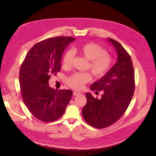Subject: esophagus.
I'll list each match as a JSON object with an SVG mask.
<instances>
[{
    "mask_svg": "<svg viewBox=\"0 0 156 156\" xmlns=\"http://www.w3.org/2000/svg\"><path fill=\"white\" fill-rule=\"evenodd\" d=\"M73 96H78V95L81 94V93H80V92H79V91H73Z\"/></svg>",
    "mask_w": 156,
    "mask_h": 156,
    "instance_id": "esophagus-1",
    "label": "esophagus"
}]
</instances>
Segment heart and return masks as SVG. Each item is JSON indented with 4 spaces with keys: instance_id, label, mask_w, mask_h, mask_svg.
<instances>
[{
    "instance_id": "1",
    "label": "heart",
    "mask_w": 156,
    "mask_h": 156,
    "mask_svg": "<svg viewBox=\"0 0 156 156\" xmlns=\"http://www.w3.org/2000/svg\"><path fill=\"white\" fill-rule=\"evenodd\" d=\"M74 53H78L81 56L89 60L88 68L93 75L98 78H102L109 72L113 58L112 55L98 44L94 43H85L77 47H74L72 51H66L62 58V65L65 67L72 66ZM91 79V75L89 72H76L67 79V83L71 87L75 89L83 88L85 83Z\"/></svg>"
}]
</instances>
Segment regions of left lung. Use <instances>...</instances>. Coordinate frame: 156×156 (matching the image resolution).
I'll return each instance as SVG.
<instances>
[{
  "label": "left lung",
  "mask_w": 156,
  "mask_h": 156,
  "mask_svg": "<svg viewBox=\"0 0 156 156\" xmlns=\"http://www.w3.org/2000/svg\"><path fill=\"white\" fill-rule=\"evenodd\" d=\"M117 51L118 60L103 77L91 85L92 91H103L101 98L86 93L87 104L83 109L86 122L93 127H107L126 112L135 90L133 62L128 52L112 38H108Z\"/></svg>",
  "instance_id": "obj_1"
}]
</instances>
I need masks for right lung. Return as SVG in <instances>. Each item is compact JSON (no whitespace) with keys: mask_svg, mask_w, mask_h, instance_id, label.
Masks as SVG:
<instances>
[{"mask_svg":"<svg viewBox=\"0 0 156 156\" xmlns=\"http://www.w3.org/2000/svg\"><path fill=\"white\" fill-rule=\"evenodd\" d=\"M74 40L57 36L39 42L30 49L21 65L19 83L23 100L31 114L43 122L61 117L73 96L70 89L51 88L49 80L60 71L62 53Z\"/></svg>","mask_w":156,"mask_h":156,"instance_id":"obj_1","label":"right lung"}]
</instances>
